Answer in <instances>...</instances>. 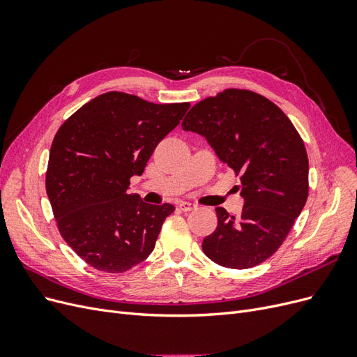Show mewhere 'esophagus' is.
I'll use <instances>...</instances> for the list:
<instances>
[{
	"label": "esophagus",
	"instance_id": "34e87169",
	"mask_svg": "<svg viewBox=\"0 0 357 357\" xmlns=\"http://www.w3.org/2000/svg\"><path fill=\"white\" fill-rule=\"evenodd\" d=\"M178 207H180L183 211H192V210H197V204L188 202V201H181V202L178 204Z\"/></svg>",
	"mask_w": 357,
	"mask_h": 357
}]
</instances>
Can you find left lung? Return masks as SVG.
<instances>
[{
	"instance_id": "left-lung-1",
	"label": "left lung",
	"mask_w": 357,
	"mask_h": 357,
	"mask_svg": "<svg viewBox=\"0 0 357 357\" xmlns=\"http://www.w3.org/2000/svg\"><path fill=\"white\" fill-rule=\"evenodd\" d=\"M181 128L202 135L225 165L241 174L244 207H222L202 250L218 265L245 269L283 244L308 198V156L294 123L265 96L228 89L195 104Z\"/></svg>"
}]
</instances>
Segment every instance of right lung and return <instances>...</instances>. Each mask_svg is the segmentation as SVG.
Masks as SVG:
<instances>
[{
  "label": "right lung",
  "mask_w": 357,
  "mask_h": 357,
  "mask_svg": "<svg viewBox=\"0 0 357 357\" xmlns=\"http://www.w3.org/2000/svg\"><path fill=\"white\" fill-rule=\"evenodd\" d=\"M189 107L107 92L59 128L50 147L46 192L62 238L86 264L117 274L153 252L174 207L128 193L129 178L143 174L155 147Z\"/></svg>",
  "instance_id": "1"
}]
</instances>
